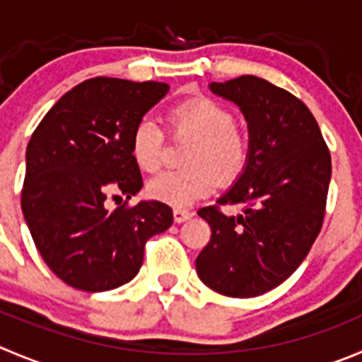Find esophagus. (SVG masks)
<instances>
[{
	"label": "esophagus",
	"mask_w": 362,
	"mask_h": 362,
	"mask_svg": "<svg viewBox=\"0 0 362 362\" xmlns=\"http://www.w3.org/2000/svg\"><path fill=\"white\" fill-rule=\"evenodd\" d=\"M192 216H194V213L188 211V209H181V208L174 209V222L175 223L187 222V220H190Z\"/></svg>",
	"instance_id": "obj_1"
}]
</instances>
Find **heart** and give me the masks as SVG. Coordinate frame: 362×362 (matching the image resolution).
<instances>
[{"label":"heart","instance_id":"b5f03b06","mask_svg":"<svg viewBox=\"0 0 362 362\" xmlns=\"http://www.w3.org/2000/svg\"><path fill=\"white\" fill-rule=\"evenodd\" d=\"M172 135L192 140L179 170L154 175L147 192L156 201L174 208H187L215 190L216 183L235 181L249 163V140L235 126V117L226 106L209 98L175 106L168 113ZM133 158L142 170L153 172L161 165L163 132L156 120L136 124L132 140Z\"/></svg>","mask_w":362,"mask_h":362}]
</instances>
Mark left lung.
I'll use <instances>...</instances> for the list:
<instances>
[{
    "mask_svg": "<svg viewBox=\"0 0 362 362\" xmlns=\"http://www.w3.org/2000/svg\"><path fill=\"white\" fill-rule=\"evenodd\" d=\"M235 103L249 127V163L216 204L199 209L211 238L195 259L206 286L249 298L286 281L311 250L325 215L330 153L308 106L257 76L209 83Z\"/></svg>",
    "mask_w": 362,
    "mask_h": 362,
    "instance_id": "left-lung-1",
    "label": "left lung"
}]
</instances>
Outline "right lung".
<instances>
[{
  "label": "right lung",
  "mask_w": 362,
  "mask_h": 362,
  "mask_svg": "<svg viewBox=\"0 0 362 362\" xmlns=\"http://www.w3.org/2000/svg\"><path fill=\"white\" fill-rule=\"evenodd\" d=\"M168 92L158 81L92 78L62 95L26 147L21 208L32 238L57 277L95 293L139 274L144 247L174 222L158 201L110 211L105 201L142 190L133 158L136 124Z\"/></svg>",
  "instance_id": "right-lung-1"
}]
</instances>
